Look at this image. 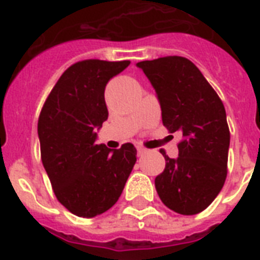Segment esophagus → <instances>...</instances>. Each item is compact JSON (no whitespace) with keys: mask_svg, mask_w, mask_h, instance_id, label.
<instances>
[{"mask_svg":"<svg viewBox=\"0 0 260 260\" xmlns=\"http://www.w3.org/2000/svg\"><path fill=\"white\" fill-rule=\"evenodd\" d=\"M147 150L144 148V147H138V155L139 156H143V155L146 154Z\"/></svg>","mask_w":260,"mask_h":260,"instance_id":"esophagus-1","label":"esophagus"}]
</instances>
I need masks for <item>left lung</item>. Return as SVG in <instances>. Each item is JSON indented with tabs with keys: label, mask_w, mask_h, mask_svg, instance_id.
I'll use <instances>...</instances> for the list:
<instances>
[{
	"label": "left lung",
	"mask_w": 260,
	"mask_h": 260,
	"mask_svg": "<svg viewBox=\"0 0 260 260\" xmlns=\"http://www.w3.org/2000/svg\"><path fill=\"white\" fill-rule=\"evenodd\" d=\"M155 89L163 125L179 132L178 158L166 159L155 187L167 208L197 214L221 191L226 178L230 128L225 108L197 66L182 56L136 63Z\"/></svg>",
	"instance_id": "8db88e82"
}]
</instances>
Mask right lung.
<instances>
[{"instance_id": "right-lung-1", "label": "right lung", "mask_w": 260, "mask_h": 260, "mask_svg": "<svg viewBox=\"0 0 260 260\" xmlns=\"http://www.w3.org/2000/svg\"><path fill=\"white\" fill-rule=\"evenodd\" d=\"M129 60H82L59 78L38 122L42 162L58 201L78 217H95L117 202L136 163V148L97 144L108 120L105 87Z\"/></svg>"}]
</instances>
